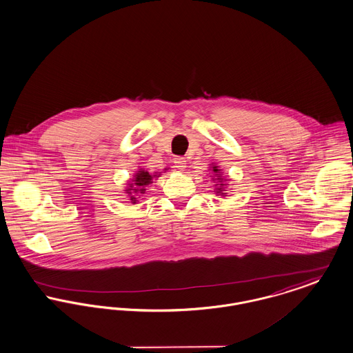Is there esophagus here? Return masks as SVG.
<instances>
[{"label":"esophagus","instance_id":"obj_1","mask_svg":"<svg viewBox=\"0 0 353 353\" xmlns=\"http://www.w3.org/2000/svg\"><path fill=\"white\" fill-rule=\"evenodd\" d=\"M173 164H174V168H177L179 170H184L185 166H187V161H185L184 157H176L173 160Z\"/></svg>","mask_w":353,"mask_h":353}]
</instances>
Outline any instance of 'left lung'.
<instances>
[{
    "label": "left lung",
    "mask_w": 353,
    "mask_h": 353,
    "mask_svg": "<svg viewBox=\"0 0 353 353\" xmlns=\"http://www.w3.org/2000/svg\"><path fill=\"white\" fill-rule=\"evenodd\" d=\"M212 170H213V173H214V176L213 177H216V180L220 183V185L219 184H216V185H219V188H216V193L217 194H221V196H225L227 193H224V185L225 184H223V180L225 181V179H223L221 177V169H219V166L217 165H212Z\"/></svg>",
    "instance_id": "1"
}]
</instances>
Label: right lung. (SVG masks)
Wrapping results in <instances>:
<instances>
[{
    "mask_svg": "<svg viewBox=\"0 0 353 353\" xmlns=\"http://www.w3.org/2000/svg\"><path fill=\"white\" fill-rule=\"evenodd\" d=\"M154 177H159V176L157 174H150L149 172H146L144 169L137 170V173L134 174V177L132 179V181L128 184V188L125 189V192L129 196V201L132 204H136L139 201L140 196H143L145 193L146 188L153 183Z\"/></svg>",
    "mask_w": 353,
    "mask_h": 353,
    "instance_id": "1",
    "label": "right lung"
}]
</instances>
